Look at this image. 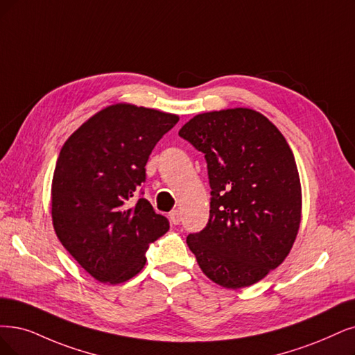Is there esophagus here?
Segmentation results:
<instances>
[{"label": "esophagus", "instance_id": "1", "mask_svg": "<svg viewBox=\"0 0 355 355\" xmlns=\"http://www.w3.org/2000/svg\"><path fill=\"white\" fill-rule=\"evenodd\" d=\"M169 220L173 222L174 225H178L180 222H181V214H180V211H177V209H175V211L171 212V214H169Z\"/></svg>", "mask_w": 355, "mask_h": 355}]
</instances>
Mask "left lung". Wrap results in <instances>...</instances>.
<instances>
[{
    "instance_id": "left-lung-1",
    "label": "left lung",
    "mask_w": 355,
    "mask_h": 355,
    "mask_svg": "<svg viewBox=\"0 0 355 355\" xmlns=\"http://www.w3.org/2000/svg\"><path fill=\"white\" fill-rule=\"evenodd\" d=\"M178 135L203 152L211 184L205 230L187 245L206 277L239 290L277 269L298 234L301 184L281 131L250 108L203 112Z\"/></svg>"
}]
</instances>
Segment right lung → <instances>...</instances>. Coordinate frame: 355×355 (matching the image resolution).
<instances>
[{
  "label": "right lung",
  "mask_w": 355,
  "mask_h": 355,
  "mask_svg": "<svg viewBox=\"0 0 355 355\" xmlns=\"http://www.w3.org/2000/svg\"><path fill=\"white\" fill-rule=\"evenodd\" d=\"M178 120L175 114L114 103L61 148L51 187L52 225L65 250L99 282L136 277L149 244L169 230L168 219L136 194L155 144Z\"/></svg>",
  "instance_id": "1"
}]
</instances>
